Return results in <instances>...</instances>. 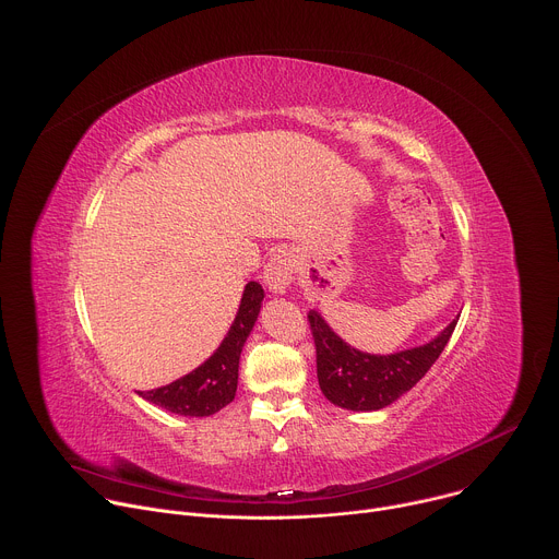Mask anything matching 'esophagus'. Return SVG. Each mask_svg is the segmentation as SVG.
<instances>
[{
    "instance_id": "esophagus-1",
    "label": "esophagus",
    "mask_w": 559,
    "mask_h": 559,
    "mask_svg": "<svg viewBox=\"0 0 559 559\" xmlns=\"http://www.w3.org/2000/svg\"><path fill=\"white\" fill-rule=\"evenodd\" d=\"M294 278V259L289 252L278 250L270 257L265 270H263V281L272 294H285V289L292 285Z\"/></svg>"
}]
</instances>
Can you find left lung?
I'll return each instance as SVG.
<instances>
[{
	"label": "left lung",
	"mask_w": 559,
	"mask_h": 559,
	"mask_svg": "<svg viewBox=\"0 0 559 559\" xmlns=\"http://www.w3.org/2000/svg\"><path fill=\"white\" fill-rule=\"evenodd\" d=\"M307 318L316 342V368L322 395L333 406L355 413L386 408L408 393L439 359L456 326V320H452L428 344L391 355H373L346 344L316 309Z\"/></svg>",
	"instance_id": "1"
}]
</instances>
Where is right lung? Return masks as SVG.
I'll return each instance as SVG.
<instances>
[{
	"label": "right lung",
	"instance_id": "obj_1",
	"mask_svg": "<svg viewBox=\"0 0 559 559\" xmlns=\"http://www.w3.org/2000/svg\"><path fill=\"white\" fill-rule=\"evenodd\" d=\"M263 296V287L257 281H250L243 289L235 322L219 348L189 376L162 389L140 393V397L181 417H211L226 408L237 395L239 357L259 318Z\"/></svg>",
	"mask_w": 559,
	"mask_h": 559
}]
</instances>
